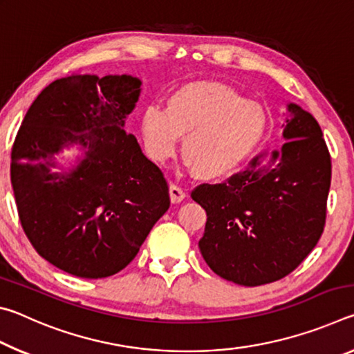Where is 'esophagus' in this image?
Instances as JSON below:
<instances>
[{
    "mask_svg": "<svg viewBox=\"0 0 354 354\" xmlns=\"http://www.w3.org/2000/svg\"><path fill=\"white\" fill-rule=\"evenodd\" d=\"M185 198V192L176 184H170V200L171 203H181Z\"/></svg>",
    "mask_w": 354,
    "mask_h": 354,
    "instance_id": "obj_1",
    "label": "esophagus"
}]
</instances>
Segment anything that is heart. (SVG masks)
Wrapping results in <instances>:
<instances>
[{
	"label": "heart",
	"instance_id": "b5f03b06",
	"mask_svg": "<svg viewBox=\"0 0 354 354\" xmlns=\"http://www.w3.org/2000/svg\"><path fill=\"white\" fill-rule=\"evenodd\" d=\"M267 117L254 101L217 82H195L170 97L165 111L149 106L142 115L145 149L164 164L185 134L184 154L201 178L217 179L236 171L259 145Z\"/></svg>",
	"mask_w": 354,
	"mask_h": 354
}]
</instances>
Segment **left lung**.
Here are the masks:
<instances>
[{
	"label": "left lung",
	"mask_w": 354,
	"mask_h": 354,
	"mask_svg": "<svg viewBox=\"0 0 354 354\" xmlns=\"http://www.w3.org/2000/svg\"><path fill=\"white\" fill-rule=\"evenodd\" d=\"M287 111L283 147L257 154L223 183L192 190L207 214L203 257L214 273L241 286L287 277L325 227L331 156L317 120L293 103Z\"/></svg>",
	"instance_id": "1"
}]
</instances>
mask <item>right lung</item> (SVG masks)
<instances>
[{
    "instance_id": "add662e5",
    "label": "right lung",
    "mask_w": 354,
    "mask_h": 354,
    "mask_svg": "<svg viewBox=\"0 0 354 354\" xmlns=\"http://www.w3.org/2000/svg\"><path fill=\"white\" fill-rule=\"evenodd\" d=\"M142 82L128 75H68L40 92L12 145L10 183L23 231L37 253L80 278L123 270L170 207L164 173L145 158L124 118ZM86 149L68 174L54 154Z\"/></svg>"
}]
</instances>
